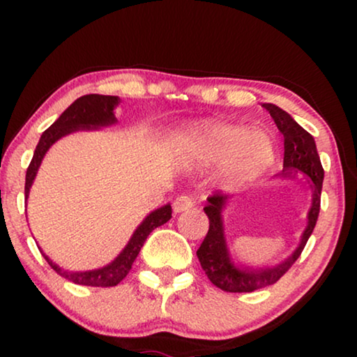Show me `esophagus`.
Returning <instances> with one entry per match:
<instances>
[{
  "mask_svg": "<svg viewBox=\"0 0 357 357\" xmlns=\"http://www.w3.org/2000/svg\"><path fill=\"white\" fill-rule=\"evenodd\" d=\"M195 204V199L192 197H188V195H180L174 199V211L175 213H183L190 209Z\"/></svg>",
  "mask_w": 357,
  "mask_h": 357,
  "instance_id": "esophagus-1",
  "label": "esophagus"
}]
</instances>
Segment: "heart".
<instances>
[{"mask_svg":"<svg viewBox=\"0 0 357 357\" xmlns=\"http://www.w3.org/2000/svg\"><path fill=\"white\" fill-rule=\"evenodd\" d=\"M180 158L193 165L221 164L222 182L238 187L260 177L275 160L271 139L245 126L204 120L185 130L178 138Z\"/></svg>","mask_w":357,"mask_h":357,"instance_id":"obj_1","label":"heart"}]
</instances>
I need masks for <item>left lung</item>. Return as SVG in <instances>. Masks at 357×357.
Returning <instances> with one entry per match:
<instances>
[{
	"label": "left lung",
	"mask_w": 357,
	"mask_h": 357,
	"mask_svg": "<svg viewBox=\"0 0 357 357\" xmlns=\"http://www.w3.org/2000/svg\"><path fill=\"white\" fill-rule=\"evenodd\" d=\"M263 107L270 112L278 130L284 136V162H282L281 177H294L297 172L305 174L309 177L312 188V206L307 214V226L301 236V243L292 252V255L275 266L253 268L242 265L238 268L234 265L226 237H224L222 209L226 206L229 197L221 193H214L213 197H209L208 204L203 208L209 219V229L203 243L197 250V255L209 281L226 292H252L275 284L301 257L310 234L314 232L320 213L324 167H321L320 155L317 153L314 136L302 128L287 112L280 107L273 104H263Z\"/></svg>",
	"instance_id": "1"
}]
</instances>
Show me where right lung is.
<instances>
[{"instance_id": "add662e5", "label": "right lung", "mask_w": 357, "mask_h": 357, "mask_svg": "<svg viewBox=\"0 0 357 357\" xmlns=\"http://www.w3.org/2000/svg\"><path fill=\"white\" fill-rule=\"evenodd\" d=\"M119 102L120 99L116 96H100V94L82 96L77 100L73 102V104L63 112L60 119H58L50 128L43 131L40 136V141H38L37 148L33 151V158L27 167L26 188H24V192H26V199L29 198V192H31L33 178H36L37 170L40 167L43 155L47 154V151L50 149V146L53 143H56L58 139L63 138V136L75 133V131L97 130L100 128V126H109V125L116 123L114 110L115 107L119 105ZM170 218H172V208H170V204H165V206L149 213L148 216L144 218V221L136 227V231L133 232V236H131L130 242L126 243V247L120 252V255L116 257L114 261L109 263V265H105L104 268H99V270L66 271L58 266L56 263H53L45 253H43V257H45L48 265H50L58 275L66 278L68 281H73L75 284L92 286V287L116 286L130 273L131 265H133L136 257H138L141 247H143V243L146 242V238H148L149 234L153 232L155 227L162 226V224L167 222Z\"/></svg>"}]
</instances>
